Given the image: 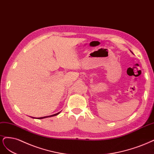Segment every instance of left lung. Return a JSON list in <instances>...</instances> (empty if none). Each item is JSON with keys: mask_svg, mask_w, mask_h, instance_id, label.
Masks as SVG:
<instances>
[{"mask_svg": "<svg viewBox=\"0 0 154 154\" xmlns=\"http://www.w3.org/2000/svg\"><path fill=\"white\" fill-rule=\"evenodd\" d=\"M131 52H132V51H131Z\"/></svg>", "mask_w": 154, "mask_h": 154, "instance_id": "left-lung-1", "label": "left lung"}]
</instances>
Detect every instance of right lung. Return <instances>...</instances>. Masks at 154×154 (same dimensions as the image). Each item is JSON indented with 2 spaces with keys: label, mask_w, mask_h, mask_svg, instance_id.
I'll return each instance as SVG.
<instances>
[{
  "label": "right lung",
  "mask_w": 154,
  "mask_h": 154,
  "mask_svg": "<svg viewBox=\"0 0 154 154\" xmlns=\"http://www.w3.org/2000/svg\"><path fill=\"white\" fill-rule=\"evenodd\" d=\"M61 112V111L60 112H57V113H56V114H54V115H51V116H43V117H40V118H38L37 119H43V118H48V117H52V116H56V115H59V113ZM32 118H34V117H32Z\"/></svg>",
  "instance_id": "add662e5"
}]
</instances>
